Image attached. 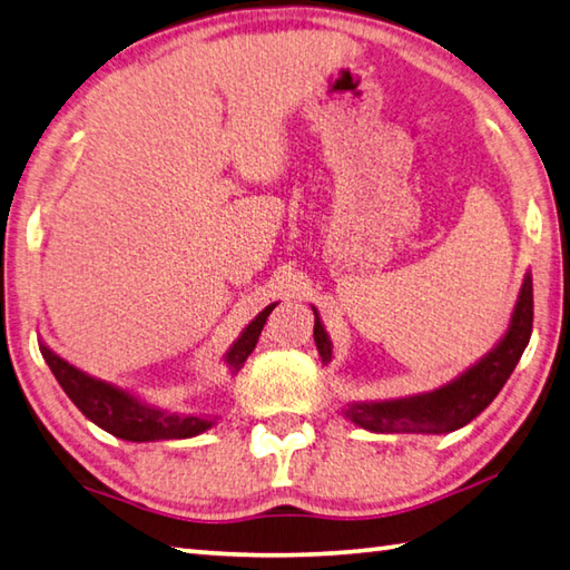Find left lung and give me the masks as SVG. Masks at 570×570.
Listing matches in <instances>:
<instances>
[{
	"mask_svg": "<svg viewBox=\"0 0 570 570\" xmlns=\"http://www.w3.org/2000/svg\"><path fill=\"white\" fill-rule=\"evenodd\" d=\"M315 313V345L325 364L332 362V340ZM533 327V281L531 273L523 275L517 305L511 309L509 327L501 340L484 357L471 364L454 380L436 386V390L419 392L396 400L374 402H347L342 416L350 419L374 434H449L466 426L487 406L497 400L501 386L511 377L521 354L531 340Z\"/></svg>",
	"mask_w": 570,
	"mask_h": 570,
	"instance_id": "left-lung-1",
	"label": "left lung"
}]
</instances>
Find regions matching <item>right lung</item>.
I'll list each match as a JSON object with an SVG mask.
<instances>
[{"label": "right lung", "mask_w": 570, "mask_h": 570, "mask_svg": "<svg viewBox=\"0 0 570 570\" xmlns=\"http://www.w3.org/2000/svg\"><path fill=\"white\" fill-rule=\"evenodd\" d=\"M275 305L277 303H271L263 313H257L255 320L245 325L238 340L228 347V352H225L223 362L233 377L240 372L245 360H248V354L255 350L257 337H261V332L265 327V320L273 313ZM39 350L41 357L47 360L49 370L53 372V377L61 384V390L79 406V412L96 426H101L104 432H109L118 439H126V442L190 439L208 432L210 426L218 424V416L170 412L164 410V406L146 402L144 396L126 390V386L94 377V374L73 367L71 362L59 357L47 342H41Z\"/></svg>", "instance_id": "right-lung-1"}]
</instances>
